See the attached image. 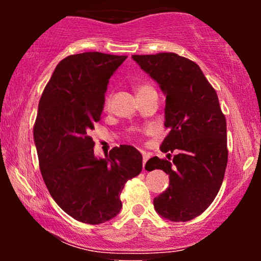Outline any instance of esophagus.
<instances>
[{
	"label": "esophagus",
	"instance_id": "esophagus-1",
	"mask_svg": "<svg viewBox=\"0 0 261 261\" xmlns=\"http://www.w3.org/2000/svg\"><path fill=\"white\" fill-rule=\"evenodd\" d=\"M149 155L146 153V152H142V166H143V169H145V166H146V162L148 161Z\"/></svg>",
	"mask_w": 261,
	"mask_h": 261
}]
</instances>
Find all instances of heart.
<instances>
[{
  "label": "heart",
  "mask_w": 261,
  "mask_h": 261,
  "mask_svg": "<svg viewBox=\"0 0 261 261\" xmlns=\"http://www.w3.org/2000/svg\"><path fill=\"white\" fill-rule=\"evenodd\" d=\"M146 88H149L148 86H140V87H137V93H140L141 91H143V89H146ZM108 104H109V97L107 98V100H106V106H108Z\"/></svg>",
  "instance_id": "1"
}]
</instances>
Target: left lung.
Segmentation results:
<instances>
[{
  "label": "left lung",
  "instance_id": "8db88e82",
  "mask_svg": "<svg viewBox=\"0 0 261 261\" xmlns=\"http://www.w3.org/2000/svg\"><path fill=\"white\" fill-rule=\"evenodd\" d=\"M133 59L166 95L164 126L169 134L161 151L178 152L172 162L153 157L146 163L147 170L169 175V187L154 197V208L173 222L190 221L215 200L228 161L227 124L217 93L199 65L174 53Z\"/></svg>",
  "mask_w": 261,
  "mask_h": 261
}]
</instances>
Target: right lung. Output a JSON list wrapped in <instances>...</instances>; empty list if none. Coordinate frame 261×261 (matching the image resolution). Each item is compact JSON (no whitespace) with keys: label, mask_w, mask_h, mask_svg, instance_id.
Returning a JSON list of instances; mask_svg holds the SVG:
<instances>
[{"label":"right lung","mask_w":261,"mask_h":261,"mask_svg":"<svg viewBox=\"0 0 261 261\" xmlns=\"http://www.w3.org/2000/svg\"><path fill=\"white\" fill-rule=\"evenodd\" d=\"M126 58L101 53L67 56L39 101L34 143L41 175L55 202L83 223L115 217L124 185L142 170V154L133 146L97 158L89 136L100 120L110 77Z\"/></svg>","instance_id":"add662e5"}]
</instances>
